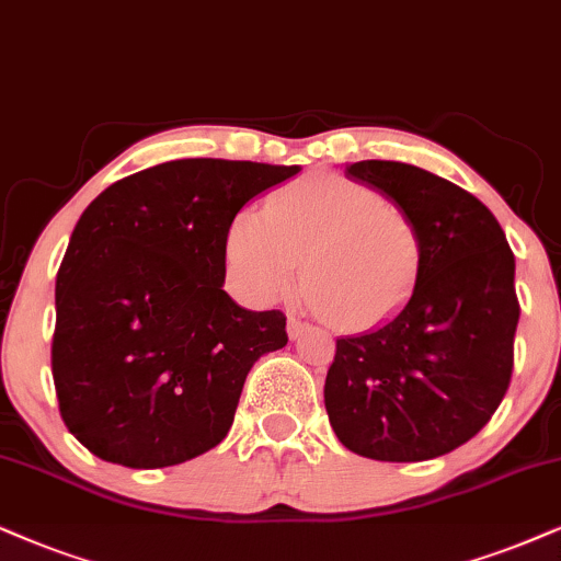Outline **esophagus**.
<instances>
[{
	"mask_svg": "<svg viewBox=\"0 0 561 561\" xmlns=\"http://www.w3.org/2000/svg\"><path fill=\"white\" fill-rule=\"evenodd\" d=\"M302 331H308V323L300 321V318H289V321H287V336L297 339V336H302Z\"/></svg>",
	"mask_w": 561,
	"mask_h": 561,
	"instance_id": "esophagus-1",
	"label": "esophagus"
}]
</instances>
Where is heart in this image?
<instances>
[{
    "label": "heart",
    "mask_w": 561,
    "mask_h": 561,
    "mask_svg": "<svg viewBox=\"0 0 561 561\" xmlns=\"http://www.w3.org/2000/svg\"><path fill=\"white\" fill-rule=\"evenodd\" d=\"M222 253L232 293L253 308L282 300L302 272L305 297L318 313L346 329H373L414 289L420 232L375 188L310 175L274 191L266 211L240 209Z\"/></svg>",
    "instance_id": "1"
}]
</instances>
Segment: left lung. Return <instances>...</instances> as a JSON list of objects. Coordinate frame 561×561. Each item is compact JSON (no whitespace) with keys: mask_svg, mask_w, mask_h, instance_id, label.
<instances>
[{"mask_svg":"<svg viewBox=\"0 0 561 561\" xmlns=\"http://www.w3.org/2000/svg\"><path fill=\"white\" fill-rule=\"evenodd\" d=\"M346 175L391 198L420 232L409 300L378 329L336 339L323 401L357 456L414 463L492 420L513 375L515 256L477 196L427 170L363 160Z\"/></svg>","mask_w":561,"mask_h":561,"instance_id":"8db88e82","label":"left lung"}]
</instances>
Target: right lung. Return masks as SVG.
<instances>
[{"label":"right lung","instance_id":"right-lung-1","mask_svg":"<svg viewBox=\"0 0 561 561\" xmlns=\"http://www.w3.org/2000/svg\"><path fill=\"white\" fill-rule=\"evenodd\" d=\"M300 165L173 160L103 191L56 274L51 370L67 430L129 469L179 466L232 427L245 375L287 344L279 310L225 293V232Z\"/></svg>","mask_w":561,"mask_h":561}]
</instances>
